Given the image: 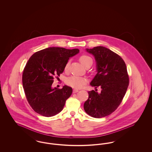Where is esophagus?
<instances>
[{
    "mask_svg": "<svg viewBox=\"0 0 152 152\" xmlns=\"http://www.w3.org/2000/svg\"><path fill=\"white\" fill-rule=\"evenodd\" d=\"M78 92H79V89H74L73 90V93H77Z\"/></svg>",
    "mask_w": 152,
    "mask_h": 152,
    "instance_id": "34e87169",
    "label": "esophagus"
}]
</instances>
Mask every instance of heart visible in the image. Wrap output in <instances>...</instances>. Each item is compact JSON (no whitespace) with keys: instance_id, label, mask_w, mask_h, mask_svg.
Listing matches in <instances>:
<instances>
[{"instance_id":"b5f03b06","label":"heart","mask_w":152,"mask_h":152,"mask_svg":"<svg viewBox=\"0 0 152 152\" xmlns=\"http://www.w3.org/2000/svg\"><path fill=\"white\" fill-rule=\"evenodd\" d=\"M79 60L81 63L84 66H86V65L89 64H92V63H93L92 58L87 55H81L80 57ZM69 64H70V61H68L66 63L65 66H64L65 71H68V69L69 68ZM86 80L84 78L73 76L66 79V84L68 86L74 88H80L84 85V84L86 83Z\"/></svg>"}]
</instances>
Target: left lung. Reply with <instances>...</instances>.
<instances>
[{
	"label": "left lung",
	"instance_id": "8db88e82",
	"mask_svg": "<svg viewBox=\"0 0 152 152\" xmlns=\"http://www.w3.org/2000/svg\"><path fill=\"white\" fill-rule=\"evenodd\" d=\"M87 51L94 55L97 63V73L91 86L99 87L101 91L88 92L84 109L89 116L101 118L112 113L120 105L129 86V75L125 63L115 52L101 46Z\"/></svg>",
	"mask_w": 152,
	"mask_h": 152
}]
</instances>
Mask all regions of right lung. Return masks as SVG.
Instances as JSON below:
<instances>
[{
  "label": "right lung",
  "mask_w": 152,
  "mask_h": 152,
  "mask_svg": "<svg viewBox=\"0 0 152 152\" xmlns=\"http://www.w3.org/2000/svg\"><path fill=\"white\" fill-rule=\"evenodd\" d=\"M79 52L77 48L50 47L36 52L29 58L23 69L22 83L28 102L36 113L51 117L63 110L72 89L67 86L53 88L52 85L54 78L63 72L69 58Z\"/></svg>",
  "instance_id": "1"
}]
</instances>
